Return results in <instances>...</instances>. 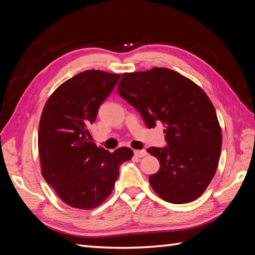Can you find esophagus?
<instances>
[{
	"label": "esophagus",
	"instance_id": "1",
	"mask_svg": "<svg viewBox=\"0 0 255 255\" xmlns=\"http://www.w3.org/2000/svg\"><path fill=\"white\" fill-rule=\"evenodd\" d=\"M133 153L137 156V158H143V156L147 155V151L145 150H134Z\"/></svg>",
	"mask_w": 255,
	"mask_h": 255
}]
</instances>
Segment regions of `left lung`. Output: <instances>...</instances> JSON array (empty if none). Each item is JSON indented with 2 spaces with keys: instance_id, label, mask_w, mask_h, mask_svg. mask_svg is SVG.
I'll return each instance as SVG.
<instances>
[{
  "instance_id": "obj_1",
  "label": "left lung",
  "mask_w": 255,
  "mask_h": 255,
  "mask_svg": "<svg viewBox=\"0 0 255 255\" xmlns=\"http://www.w3.org/2000/svg\"><path fill=\"white\" fill-rule=\"evenodd\" d=\"M117 90L149 128L164 127L166 147L147 149L160 162V170L149 176L154 192L172 204L198 198L213 180L223 144L208 96L193 81L166 68L124 73Z\"/></svg>"
}]
</instances>
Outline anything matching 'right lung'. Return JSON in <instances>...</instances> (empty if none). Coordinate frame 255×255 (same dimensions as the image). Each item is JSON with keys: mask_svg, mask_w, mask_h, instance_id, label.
<instances>
[{"mask_svg": "<svg viewBox=\"0 0 255 255\" xmlns=\"http://www.w3.org/2000/svg\"><path fill=\"white\" fill-rule=\"evenodd\" d=\"M121 75L100 70L81 72L62 83L47 101L38 130L41 174L67 205L92 209L110 196L119 166L131 149L108 152L91 141L89 127Z\"/></svg>", "mask_w": 255, "mask_h": 255, "instance_id": "obj_1", "label": "right lung"}]
</instances>
